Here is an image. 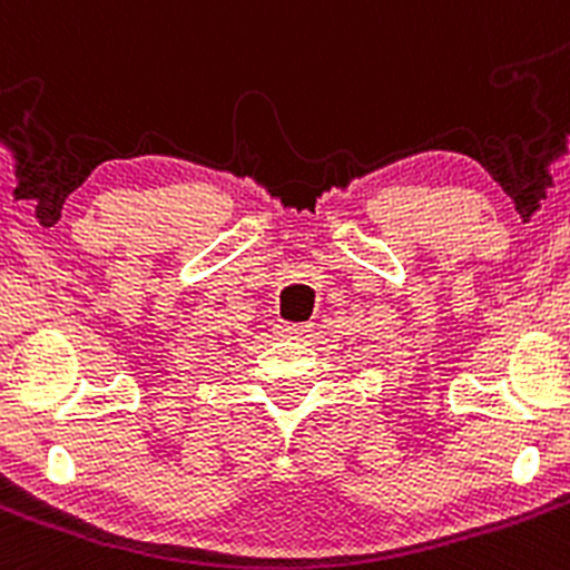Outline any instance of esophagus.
I'll return each instance as SVG.
<instances>
[{"instance_id":"34e87169","label":"esophagus","mask_w":570,"mask_h":570,"mask_svg":"<svg viewBox=\"0 0 570 570\" xmlns=\"http://www.w3.org/2000/svg\"><path fill=\"white\" fill-rule=\"evenodd\" d=\"M311 333V325H301V322H281L278 335L284 338H305Z\"/></svg>"}]
</instances>
